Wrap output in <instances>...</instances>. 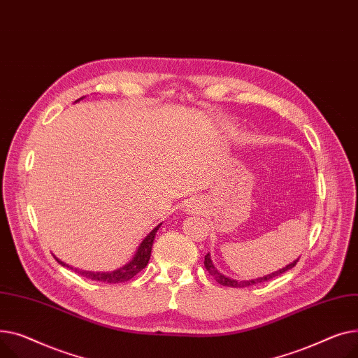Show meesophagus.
Here are the masks:
<instances>
[{"label": "esophagus", "instance_id": "obj_1", "mask_svg": "<svg viewBox=\"0 0 358 358\" xmlns=\"http://www.w3.org/2000/svg\"><path fill=\"white\" fill-rule=\"evenodd\" d=\"M201 211V203L198 201H194L187 205V213L189 214H195V213H199Z\"/></svg>", "mask_w": 358, "mask_h": 358}]
</instances>
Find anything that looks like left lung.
Returning <instances> with one entry per match:
<instances>
[{"label": "left lung", "instance_id": "left-lung-1", "mask_svg": "<svg viewBox=\"0 0 358 358\" xmlns=\"http://www.w3.org/2000/svg\"><path fill=\"white\" fill-rule=\"evenodd\" d=\"M298 260H299V259L293 260V262L289 263L286 267H282V268H279V270H276V271H273V273H270V275H266V276H262V278H256V279H248V280H236V279H231V278L222 275V273L214 266V263H213V260H211V255H209V253L205 256L203 264H205L206 270L209 271V275H213L214 279H215L220 285H222V286H229V287H247V286H253V285H259V283L267 282V280H270V279H275V278L283 275L285 271L290 270L292 267H295L296 263H298Z\"/></svg>", "mask_w": 358, "mask_h": 358}]
</instances>
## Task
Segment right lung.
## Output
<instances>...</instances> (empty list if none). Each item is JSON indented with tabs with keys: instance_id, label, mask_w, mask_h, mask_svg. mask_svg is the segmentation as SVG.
Here are the masks:
<instances>
[{
	"instance_id": "add662e5",
	"label": "right lung",
	"mask_w": 358,
	"mask_h": 358,
	"mask_svg": "<svg viewBox=\"0 0 358 358\" xmlns=\"http://www.w3.org/2000/svg\"><path fill=\"white\" fill-rule=\"evenodd\" d=\"M82 98H83V96H82ZM82 98L76 99L75 102L80 101ZM160 225H162V224L156 225V227L150 231V233L144 237V240L140 243L138 248L136 250V253H134V256L131 257L130 262H127L124 266H121V267H118V268H115V270H111V271L79 270V268L71 267V266L66 264L65 262L59 260L56 256H55V259H56V262H57L59 264H62L63 267H71L75 273H78V275H80V276H83V278H87V279H90V280H98V282H103V283H122V282H127V280L133 279V278L137 275V273H138L140 270H143V268L147 266V263H149L150 255H152L153 241H155L156 233H157V229L160 228Z\"/></svg>"
}]
</instances>
